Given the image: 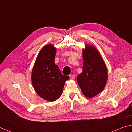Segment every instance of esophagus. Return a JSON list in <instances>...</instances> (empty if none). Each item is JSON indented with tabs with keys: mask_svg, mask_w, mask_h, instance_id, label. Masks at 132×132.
Instances as JSON below:
<instances>
[{
	"mask_svg": "<svg viewBox=\"0 0 132 132\" xmlns=\"http://www.w3.org/2000/svg\"><path fill=\"white\" fill-rule=\"evenodd\" d=\"M69 77H70V79H71V80H73L75 78V75H70Z\"/></svg>",
	"mask_w": 132,
	"mask_h": 132,
	"instance_id": "34e87169",
	"label": "esophagus"
}]
</instances>
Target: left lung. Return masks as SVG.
Masks as SVG:
<instances>
[{
  "mask_svg": "<svg viewBox=\"0 0 132 132\" xmlns=\"http://www.w3.org/2000/svg\"><path fill=\"white\" fill-rule=\"evenodd\" d=\"M82 49V72L77 77V82L86 97L92 98L104 90L108 80V70L98 50L85 44Z\"/></svg>",
  "mask_w": 132,
  "mask_h": 132,
  "instance_id": "8db88e82",
  "label": "left lung"
}]
</instances>
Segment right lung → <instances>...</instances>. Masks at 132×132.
I'll return each mask as SVG.
<instances>
[{
    "label": "right lung",
    "instance_id": "right-lung-1",
    "mask_svg": "<svg viewBox=\"0 0 132 132\" xmlns=\"http://www.w3.org/2000/svg\"><path fill=\"white\" fill-rule=\"evenodd\" d=\"M56 48L52 44L40 51L32 69L31 81L35 90L45 100L54 101L62 95L65 82L69 79L61 73L55 64Z\"/></svg>",
    "mask_w": 132,
    "mask_h": 132
}]
</instances>
